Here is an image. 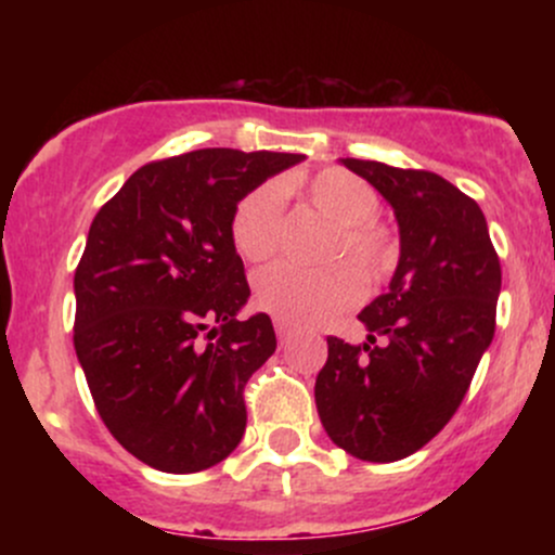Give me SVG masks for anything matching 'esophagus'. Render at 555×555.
Here are the masks:
<instances>
[{
	"instance_id": "1",
	"label": "esophagus",
	"mask_w": 555,
	"mask_h": 555,
	"mask_svg": "<svg viewBox=\"0 0 555 555\" xmlns=\"http://www.w3.org/2000/svg\"><path fill=\"white\" fill-rule=\"evenodd\" d=\"M273 328H276L279 336H286V334H289V331H292V323L282 321V318H273Z\"/></svg>"
}]
</instances>
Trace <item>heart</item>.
Here are the masks:
<instances>
[{
  "label": "heart",
  "instance_id": "b5f03b06",
  "mask_svg": "<svg viewBox=\"0 0 555 555\" xmlns=\"http://www.w3.org/2000/svg\"><path fill=\"white\" fill-rule=\"evenodd\" d=\"M286 190L308 195L310 206L336 224L328 260H341L326 271H310L295 263H273L256 273V302L266 313L289 323H318L354 308L365 297V274L384 279L393 266L391 232L380 224L378 193L344 169H323L310 180L284 182ZM284 188L269 180L242 195L229 221V237L242 258L258 263L271 258L284 240ZM344 257L358 259L361 272Z\"/></svg>",
  "mask_w": 555,
  "mask_h": 555
}]
</instances>
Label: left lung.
Segmentation results:
<instances>
[{"instance_id": "left-lung-1", "label": "left lung", "mask_w": 555, "mask_h": 555, "mask_svg": "<svg viewBox=\"0 0 555 555\" xmlns=\"http://www.w3.org/2000/svg\"><path fill=\"white\" fill-rule=\"evenodd\" d=\"M391 203L401 256L358 315L367 341L328 336L315 406L328 438L365 462L423 449L460 410L495 334L501 263L480 206L441 175L344 158Z\"/></svg>"}]
</instances>
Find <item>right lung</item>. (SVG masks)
<instances>
[{
    "label": "right lung",
    "instance_id": "add662e5",
    "mask_svg": "<svg viewBox=\"0 0 555 555\" xmlns=\"http://www.w3.org/2000/svg\"><path fill=\"white\" fill-rule=\"evenodd\" d=\"M297 162L190 151L140 167L95 214L75 269V352L104 425L149 467L201 473L242 441L245 386L276 334L266 313L237 318L250 286L229 221Z\"/></svg>",
    "mask_w": 555,
    "mask_h": 555
}]
</instances>
